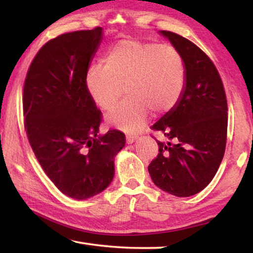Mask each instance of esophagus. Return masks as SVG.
<instances>
[{
    "mask_svg": "<svg viewBox=\"0 0 253 253\" xmlns=\"http://www.w3.org/2000/svg\"><path fill=\"white\" fill-rule=\"evenodd\" d=\"M137 138H138V136H136V135H129V136H127L126 142H127V144H132L134 142H136Z\"/></svg>",
    "mask_w": 253,
    "mask_h": 253,
    "instance_id": "esophagus-1",
    "label": "esophagus"
}]
</instances>
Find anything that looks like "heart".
Here are the masks:
<instances>
[{"label":"heart","instance_id":"1","mask_svg":"<svg viewBox=\"0 0 253 253\" xmlns=\"http://www.w3.org/2000/svg\"><path fill=\"white\" fill-rule=\"evenodd\" d=\"M84 84L98 108L109 111L123 95L128 97L106 117L107 122L126 132H136L151 114L173 109L185 87L183 58L172 46L123 40L104 59V66L87 70Z\"/></svg>","mask_w":253,"mask_h":253}]
</instances>
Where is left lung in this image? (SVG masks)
Wrapping results in <instances>:
<instances>
[{
  "label": "left lung",
  "mask_w": 253,
  "mask_h": 253,
  "mask_svg": "<svg viewBox=\"0 0 253 253\" xmlns=\"http://www.w3.org/2000/svg\"><path fill=\"white\" fill-rule=\"evenodd\" d=\"M160 34L183 58L185 87L176 106L152 126L172 142L156 140L160 153L148 172L161 190L186 198L207 187L217 172L225 151L228 104L211 59L176 33Z\"/></svg>",
  "instance_id": "obj_1"
}]
</instances>
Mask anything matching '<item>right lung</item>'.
Returning <instances> with one entry per match:
<instances>
[{"instance_id":"add662e5","label":"right lung","mask_w":253,"mask_h":253,"mask_svg":"<svg viewBox=\"0 0 253 253\" xmlns=\"http://www.w3.org/2000/svg\"><path fill=\"white\" fill-rule=\"evenodd\" d=\"M102 40V28L65 33L42 46L23 89L24 126L42 169L63 194L87 200L109 186L125 135H99L101 113L84 77Z\"/></svg>"}]
</instances>
